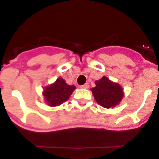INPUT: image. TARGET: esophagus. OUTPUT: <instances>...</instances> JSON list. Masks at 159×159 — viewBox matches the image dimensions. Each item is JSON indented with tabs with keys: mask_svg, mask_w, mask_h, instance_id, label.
<instances>
[{
	"mask_svg": "<svg viewBox=\"0 0 159 159\" xmlns=\"http://www.w3.org/2000/svg\"><path fill=\"white\" fill-rule=\"evenodd\" d=\"M89 84H84V85H81L80 88H81V89H89Z\"/></svg>",
	"mask_w": 159,
	"mask_h": 159,
	"instance_id": "1",
	"label": "esophagus"
}]
</instances>
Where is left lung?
Instances as JSON below:
<instances>
[{
  "label": "left lung",
  "mask_w": 159,
  "mask_h": 159,
  "mask_svg": "<svg viewBox=\"0 0 159 159\" xmlns=\"http://www.w3.org/2000/svg\"><path fill=\"white\" fill-rule=\"evenodd\" d=\"M95 84L96 87L91 90L96 102L104 108L115 107L123 98L121 87L110 81L107 77L103 76Z\"/></svg>",
  "instance_id": "1"
}]
</instances>
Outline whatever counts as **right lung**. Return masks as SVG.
Masks as SVG:
<instances>
[{
	"label": "right lung",
	"mask_w": 159,
	"mask_h": 159,
	"mask_svg": "<svg viewBox=\"0 0 159 159\" xmlns=\"http://www.w3.org/2000/svg\"><path fill=\"white\" fill-rule=\"evenodd\" d=\"M75 89V87L68 85L63 79L59 78L55 84L45 89L43 96L50 106H57L68 100Z\"/></svg>",
	"instance_id": "right-lung-1"
}]
</instances>
